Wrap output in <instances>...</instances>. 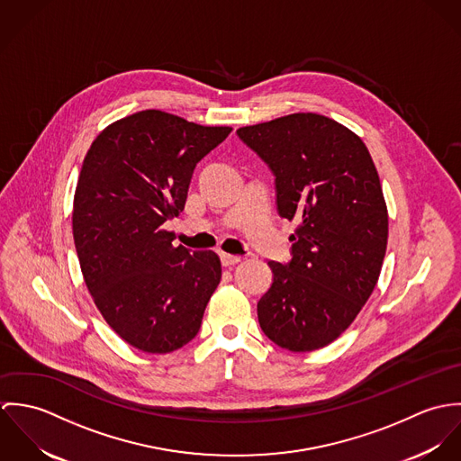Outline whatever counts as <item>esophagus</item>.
<instances>
[{
	"instance_id": "34e87169",
	"label": "esophagus",
	"mask_w": 461,
	"mask_h": 461,
	"mask_svg": "<svg viewBox=\"0 0 461 461\" xmlns=\"http://www.w3.org/2000/svg\"><path fill=\"white\" fill-rule=\"evenodd\" d=\"M220 261L223 266H234V264L241 261V258L240 256H230V254H220Z\"/></svg>"
}]
</instances>
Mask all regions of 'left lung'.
<instances>
[{"instance_id": "obj_1", "label": "left lung", "mask_w": 461, "mask_h": 461, "mask_svg": "<svg viewBox=\"0 0 461 461\" xmlns=\"http://www.w3.org/2000/svg\"><path fill=\"white\" fill-rule=\"evenodd\" d=\"M236 134L271 170L278 214L298 223L291 259L267 263L259 325L280 348L320 349L353 323L382 271L389 216L378 172L355 132L318 113Z\"/></svg>"}]
</instances>
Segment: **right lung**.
<instances>
[{
	"mask_svg": "<svg viewBox=\"0 0 461 461\" xmlns=\"http://www.w3.org/2000/svg\"><path fill=\"white\" fill-rule=\"evenodd\" d=\"M230 131L145 110L108 126L86 152L72 211L79 266L106 323L141 351L195 339L220 284L218 256L174 247L163 223L185 209L195 167Z\"/></svg>",
	"mask_w": 461,
	"mask_h": 461,
	"instance_id": "right-lung-1",
	"label": "right lung"
}]
</instances>
